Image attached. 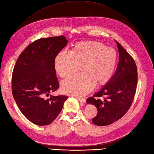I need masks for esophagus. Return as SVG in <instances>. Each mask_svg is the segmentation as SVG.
I'll return each instance as SVG.
<instances>
[{
    "label": "esophagus",
    "instance_id": "esophagus-1",
    "mask_svg": "<svg viewBox=\"0 0 154 154\" xmlns=\"http://www.w3.org/2000/svg\"><path fill=\"white\" fill-rule=\"evenodd\" d=\"M77 99V100L80 102V104L81 106H83L84 102H86V99L84 98H81V97H75Z\"/></svg>",
    "mask_w": 154,
    "mask_h": 154
}]
</instances>
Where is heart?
Masks as SVG:
<instances>
[{
    "instance_id": "b5f03b06",
    "label": "heart",
    "mask_w": 154,
    "mask_h": 154,
    "mask_svg": "<svg viewBox=\"0 0 154 154\" xmlns=\"http://www.w3.org/2000/svg\"><path fill=\"white\" fill-rule=\"evenodd\" d=\"M116 54L112 48L98 42H80L69 52L63 51L54 62L56 71L61 78L75 74L80 68L82 72L66 79L61 83L62 91L82 97L90 92L95 84L109 80L115 71Z\"/></svg>"
}]
</instances>
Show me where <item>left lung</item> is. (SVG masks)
<instances>
[{
  "mask_svg": "<svg viewBox=\"0 0 154 154\" xmlns=\"http://www.w3.org/2000/svg\"><path fill=\"white\" fill-rule=\"evenodd\" d=\"M119 52L116 72L100 90L87 99L97 109L92 122L106 126L120 120L129 109L134 98L137 84V69L134 59L115 40Z\"/></svg>",
  "mask_w": 154,
  "mask_h": 154,
  "instance_id": "8db88e82",
  "label": "left lung"
}]
</instances>
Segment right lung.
<instances>
[{"label": "right lung", "instance_id": "right-lung-1", "mask_svg": "<svg viewBox=\"0 0 154 154\" xmlns=\"http://www.w3.org/2000/svg\"><path fill=\"white\" fill-rule=\"evenodd\" d=\"M67 42L64 36L36 39L20 54L14 64L13 98L23 115L36 125L53 122L68 98L49 95L59 88L54 62Z\"/></svg>", "mask_w": 154, "mask_h": 154}]
</instances>
